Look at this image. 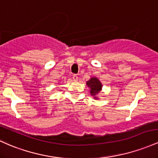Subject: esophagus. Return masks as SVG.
Masks as SVG:
<instances>
[{
  "label": "esophagus",
  "instance_id": "34e87169",
  "mask_svg": "<svg viewBox=\"0 0 158 158\" xmlns=\"http://www.w3.org/2000/svg\"><path fill=\"white\" fill-rule=\"evenodd\" d=\"M73 81H77L78 80V76H77V75L74 74V75L73 76Z\"/></svg>",
  "mask_w": 158,
  "mask_h": 158
}]
</instances>
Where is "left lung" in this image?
<instances>
[{"mask_svg": "<svg viewBox=\"0 0 158 158\" xmlns=\"http://www.w3.org/2000/svg\"><path fill=\"white\" fill-rule=\"evenodd\" d=\"M86 85H88V88H90V93H91V96H93L95 99H98L97 95L102 89V84L100 81L99 80L98 78L93 77L91 78L89 80L86 82Z\"/></svg>", "mask_w": 158, "mask_h": 158, "instance_id": "obj_1", "label": "left lung"}]
</instances>
